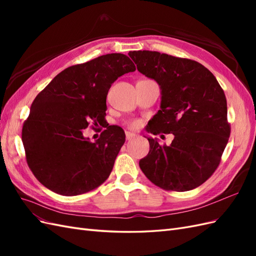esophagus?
Wrapping results in <instances>:
<instances>
[{
	"mask_svg": "<svg viewBox=\"0 0 256 256\" xmlns=\"http://www.w3.org/2000/svg\"><path fill=\"white\" fill-rule=\"evenodd\" d=\"M134 138H136V134H132V132H129V131H127L126 132V138L129 141V140H132Z\"/></svg>",
	"mask_w": 256,
	"mask_h": 256,
	"instance_id": "esophagus-1",
	"label": "esophagus"
}]
</instances>
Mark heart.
<instances>
[{"mask_svg":"<svg viewBox=\"0 0 256 256\" xmlns=\"http://www.w3.org/2000/svg\"><path fill=\"white\" fill-rule=\"evenodd\" d=\"M128 126H129L130 128H136V127L138 126V122H136V120L131 122H129Z\"/></svg>","mask_w":256,"mask_h":256,"instance_id":"1","label":"heart"}]
</instances>
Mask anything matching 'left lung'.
Masks as SVG:
<instances>
[{
  "label": "left lung",
  "mask_w": 256,
  "mask_h": 256,
  "mask_svg": "<svg viewBox=\"0 0 256 256\" xmlns=\"http://www.w3.org/2000/svg\"><path fill=\"white\" fill-rule=\"evenodd\" d=\"M138 70L161 88L160 110L148 122L152 134H173L171 145L147 138L150 152L142 172L158 187L189 191L218 168L228 142L226 98L216 76L202 64L157 51H134Z\"/></svg>",
  "instance_id": "obj_1"
}]
</instances>
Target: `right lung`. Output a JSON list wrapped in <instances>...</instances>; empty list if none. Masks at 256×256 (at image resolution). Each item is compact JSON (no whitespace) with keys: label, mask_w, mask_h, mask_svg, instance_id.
Segmentation results:
<instances>
[{"label":"right lung","mask_w":256,"mask_h":256,"mask_svg":"<svg viewBox=\"0 0 256 256\" xmlns=\"http://www.w3.org/2000/svg\"><path fill=\"white\" fill-rule=\"evenodd\" d=\"M134 70L125 54H106L64 69L36 96L23 124L22 142L28 168L44 187L72 196L106 180L125 132L109 126L92 143L82 130L90 122L102 125L112 83Z\"/></svg>","instance_id":"right-lung-1"}]
</instances>
